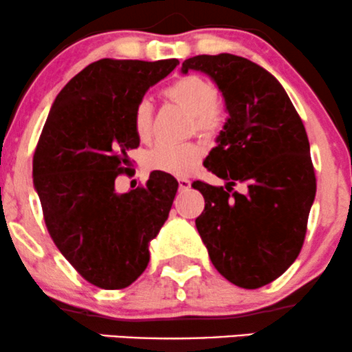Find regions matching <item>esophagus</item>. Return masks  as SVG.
<instances>
[{
  "label": "esophagus",
  "mask_w": 352,
  "mask_h": 352,
  "mask_svg": "<svg viewBox=\"0 0 352 352\" xmlns=\"http://www.w3.org/2000/svg\"><path fill=\"white\" fill-rule=\"evenodd\" d=\"M190 185H192V182H190L188 179H185V177H182V179H179L180 190H188Z\"/></svg>",
  "instance_id": "esophagus-1"
}]
</instances>
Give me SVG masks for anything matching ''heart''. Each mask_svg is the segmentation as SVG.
Here are the masks:
<instances>
[{
    "label": "heart",
    "mask_w": 352,
    "mask_h": 352,
    "mask_svg": "<svg viewBox=\"0 0 352 352\" xmlns=\"http://www.w3.org/2000/svg\"><path fill=\"white\" fill-rule=\"evenodd\" d=\"M167 96L193 114L197 131L217 135L225 129L228 112L217 100V89L201 76H184L167 87ZM134 129L140 140H148L153 132V109L148 99H142L134 111ZM204 157V147L195 142H159L147 153L145 165L151 170L172 175H188Z\"/></svg>",
    "instance_id": "1"
}]
</instances>
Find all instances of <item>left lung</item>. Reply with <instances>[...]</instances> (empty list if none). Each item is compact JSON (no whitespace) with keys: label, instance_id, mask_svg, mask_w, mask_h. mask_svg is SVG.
Returning a JSON list of instances; mask_svg holds the SVG:
<instances>
[{"label":"left lung","instance_id":"obj_1","mask_svg":"<svg viewBox=\"0 0 352 352\" xmlns=\"http://www.w3.org/2000/svg\"><path fill=\"white\" fill-rule=\"evenodd\" d=\"M190 69L215 80L230 114L205 159L227 185L192 184L205 199L197 230L221 276L261 288L293 265L305 243L316 195L306 129L281 84L252 60L201 54L182 63V72Z\"/></svg>","mask_w":352,"mask_h":352}]
</instances>
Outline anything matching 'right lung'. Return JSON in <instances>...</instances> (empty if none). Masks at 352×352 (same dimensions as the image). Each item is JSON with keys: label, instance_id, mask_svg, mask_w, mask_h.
<instances>
[{"label": "right lung", "instance_id": "right-lung-1", "mask_svg": "<svg viewBox=\"0 0 352 352\" xmlns=\"http://www.w3.org/2000/svg\"><path fill=\"white\" fill-rule=\"evenodd\" d=\"M177 59H100L64 86L33 157L34 188L47 232L84 280L122 289L147 268L148 241L167 220L179 182L155 170L145 185L116 192L140 139L135 106Z\"/></svg>", "mask_w": 352, "mask_h": 352}]
</instances>
